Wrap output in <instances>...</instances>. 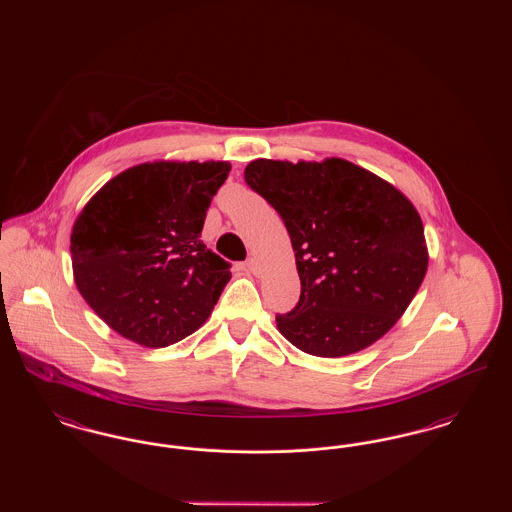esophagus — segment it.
Instances as JSON below:
<instances>
[{"label":"esophagus","mask_w":512,"mask_h":512,"mask_svg":"<svg viewBox=\"0 0 512 512\" xmlns=\"http://www.w3.org/2000/svg\"><path fill=\"white\" fill-rule=\"evenodd\" d=\"M244 267L247 268L249 272L257 274V261H255V259H247V261H245Z\"/></svg>","instance_id":"1"}]
</instances>
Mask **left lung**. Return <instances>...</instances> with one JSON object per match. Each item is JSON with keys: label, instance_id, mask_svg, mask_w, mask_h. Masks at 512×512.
<instances>
[{"label": "left lung", "instance_id": "obj_1", "mask_svg": "<svg viewBox=\"0 0 512 512\" xmlns=\"http://www.w3.org/2000/svg\"><path fill=\"white\" fill-rule=\"evenodd\" d=\"M247 186L265 197L292 238L297 305L280 334L317 357H343L380 340L418 292L428 249L413 203L390 182L343 159H257Z\"/></svg>", "mask_w": 512, "mask_h": 512}]
</instances>
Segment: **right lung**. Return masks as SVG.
Segmentation results:
<instances>
[{"mask_svg":"<svg viewBox=\"0 0 512 512\" xmlns=\"http://www.w3.org/2000/svg\"><path fill=\"white\" fill-rule=\"evenodd\" d=\"M228 172L226 161L144 163L109 180L78 215L76 288L124 338L167 347L211 315L232 274L201 230Z\"/></svg>","mask_w":512,"mask_h":512,"instance_id":"1","label":"right lung"}]
</instances>
